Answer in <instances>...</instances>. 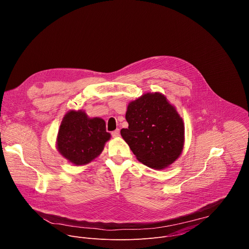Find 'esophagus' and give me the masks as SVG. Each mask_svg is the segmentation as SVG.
Here are the masks:
<instances>
[{
    "label": "esophagus",
    "mask_w": 249,
    "mask_h": 249,
    "mask_svg": "<svg viewBox=\"0 0 249 249\" xmlns=\"http://www.w3.org/2000/svg\"><path fill=\"white\" fill-rule=\"evenodd\" d=\"M111 135H112V137H118V136L120 135V131H119V129H116L115 131H113V132L111 133Z\"/></svg>",
    "instance_id": "1"
}]
</instances>
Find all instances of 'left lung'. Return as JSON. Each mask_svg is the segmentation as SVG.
Here are the masks:
<instances>
[{
  "label": "left lung",
  "mask_w": 249,
  "mask_h": 249,
  "mask_svg": "<svg viewBox=\"0 0 249 249\" xmlns=\"http://www.w3.org/2000/svg\"><path fill=\"white\" fill-rule=\"evenodd\" d=\"M125 118L129 126L121 136L142 163L163 169L181 155L183 120L162 93L148 92L131 101Z\"/></svg>",
  "instance_id": "8db88e82"
}]
</instances>
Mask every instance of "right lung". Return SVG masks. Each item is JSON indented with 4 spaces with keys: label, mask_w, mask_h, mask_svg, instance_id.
<instances>
[{
    "label": "right lung",
    "mask_w": 249,
    "mask_h": 249,
    "mask_svg": "<svg viewBox=\"0 0 249 249\" xmlns=\"http://www.w3.org/2000/svg\"><path fill=\"white\" fill-rule=\"evenodd\" d=\"M109 139L103 119L89 118L83 110H71L61 122L56 145L70 162L84 165L101 154Z\"/></svg>",
    "instance_id": "obj_1"
}]
</instances>
